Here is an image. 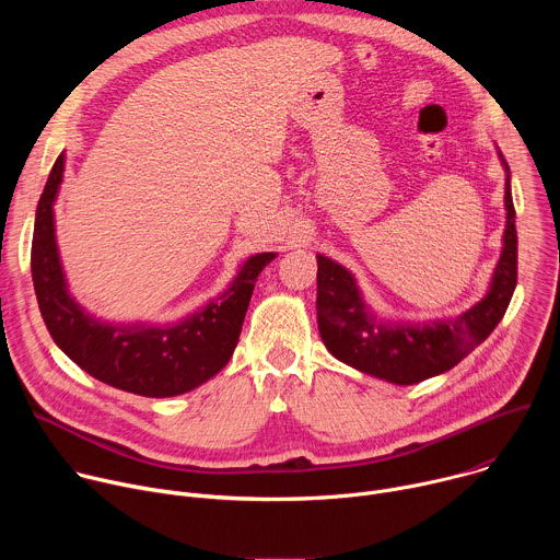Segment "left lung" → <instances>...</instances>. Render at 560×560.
<instances>
[{"label":"left lung","mask_w":560,"mask_h":560,"mask_svg":"<svg viewBox=\"0 0 560 560\" xmlns=\"http://www.w3.org/2000/svg\"><path fill=\"white\" fill-rule=\"evenodd\" d=\"M503 166L510 173L505 159ZM505 208L503 255L490 292L452 322H383L363 303L354 277L332 259L316 255V318L326 348L339 361L396 385H412L452 370L494 332L516 288L518 236L510 175L505 182Z\"/></svg>","instance_id":"8db88e82"}]
</instances>
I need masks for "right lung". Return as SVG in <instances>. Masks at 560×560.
Listing matches in <instances>:
<instances>
[{"label":"right lung","mask_w":560,"mask_h":560,"mask_svg":"<svg viewBox=\"0 0 560 560\" xmlns=\"http://www.w3.org/2000/svg\"><path fill=\"white\" fill-rule=\"evenodd\" d=\"M63 175V154L37 203L31 272L44 324L52 341L91 376L139 396H177L212 378L232 357L259 272L275 253L250 257L232 285L203 310L175 326H117L93 318L66 288L52 203Z\"/></svg>","instance_id":"add662e5"}]
</instances>
